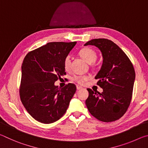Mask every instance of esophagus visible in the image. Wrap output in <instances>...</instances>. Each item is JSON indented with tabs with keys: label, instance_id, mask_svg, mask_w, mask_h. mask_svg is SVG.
<instances>
[{
	"label": "esophagus",
	"instance_id": "34e87169",
	"mask_svg": "<svg viewBox=\"0 0 148 148\" xmlns=\"http://www.w3.org/2000/svg\"><path fill=\"white\" fill-rule=\"evenodd\" d=\"M83 88V87H82V86H76V89H77V90H79V89H82Z\"/></svg>",
	"mask_w": 148,
	"mask_h": 148
}]
</instances>
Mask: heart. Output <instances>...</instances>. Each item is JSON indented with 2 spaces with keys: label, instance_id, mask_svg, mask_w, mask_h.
<instances>
[{
  "label": "heart",
  "instance_id": "obj_1",
  "mask_svg": "<svg viewBox=\"0 0 148 148\" xmlns=\"http://www.w3.org/2000/svg\"><path fill=\"white\" fill-rule=\"evenodd\" d=\"M79 55L84 61H86L89 64H91L92 62H94L97 58L96 52L91 48H89V47H84V48L80 49L79 51ZM71 63V57H70V56L66 57L63 62L64 68L66 71H68L70 69ZM87 79H88V77L86 76H76L73 77L74 81L79 84H84V82Z\"/></svg>",
  "mask_w": 148,
  "mask_h": 148
}]
</instances>
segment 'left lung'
Segmentation results:
<instances>
[{"label":"left lung","instance_id":"8db88e82","mask_svg":"<svg viewBox=\"0 0 148 148\" xmlns=\"http://www.w3.org/2000/svg\"><path fill=\"white\" fill-rule=\"evenodd\" d=\"M87 45L96 46L102 53L103 61L95 78L99 79L97 84L103 92L87 89V108L100 121H116L123 116L131 103L135 80L133 65L124 51L110 40L92 39L84 46Z\"/></svg>","mask_w":148,"mask_h":148}]
</instances>
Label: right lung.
<instances>
[{
  "mask_svg": "<svg viewBox=\"0 0 148 148\" xmlns=\"http://www.w3.org/2000/svg\"><path fill=\"white\" fill-rule=\"evenodd\" d=\"M76 44L49 42L27 53L21 66V101L34 119L49 124L66 112L76 87L69 83L62 88L55 82L66 74L64 60Z\"/></svg>",
  "mask_w": 148,
  "mask_h": 148,
  "instance_id": "1",
  "label": "right lung"
}]
</instances>
